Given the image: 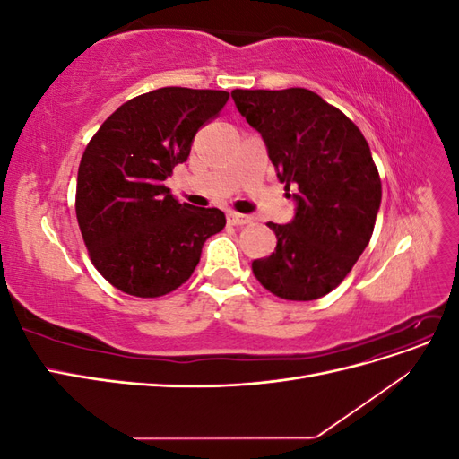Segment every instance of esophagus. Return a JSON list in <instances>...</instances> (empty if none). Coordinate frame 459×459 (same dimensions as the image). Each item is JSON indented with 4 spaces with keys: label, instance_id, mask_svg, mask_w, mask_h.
Returning a JSON list of instances; mask_svg holds the SVG:
<instances>
[{
    "label": "esophagus",
    "instance_id": "1",
    "mask_svg": "<svg viewBox=\"0 0 459 459\" xmlns=\"http://www.w3.org/2000/svg\"><path fill=\"white\" fill-rule=\"evenodd\" d=\"M228 221L231 226H245L251 221V218L245 216V214H238V212H228Z\"/></svg>",
    "mask_w": 459,
    "mask_h": 459
}]
</instances>
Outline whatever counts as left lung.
Here are the masks:
<instances>
[{
	"mask_svg": "<svg viewBox=\"0 0 459 459\" xmlns=\"http://www.w3.org/2000/svg\"><path fill=\"white\" fill-rule=\"evenodd\" d=\"M231 97L266 143L277 179L295 189V218L270 221L275 251L255 260L253 272L277 297L316 300L344 280L371 239L381 179L369 145L310 90H233Z\"/></svg>",
	"mask_w": 459,
	"mask_h": 459,
	"instance_id": "8db88e82",
	"label": "left lung"
}]
</instances>
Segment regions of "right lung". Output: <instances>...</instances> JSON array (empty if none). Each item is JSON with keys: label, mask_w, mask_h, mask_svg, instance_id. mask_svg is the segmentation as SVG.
<instances>
[{"label": "right lung", "mask_w": 459, "mask_h": 459, "mask_svg": "<svg viewBox=\"0 0 459 459\" xmlns=\"http://www.w3.org/2000/svg\"><path fill=\"white\" fill-rule=\"evenodd\" d=\"M228 97L152 90L118 107L88 143L78 169V226L93 266L122 293H170L197 268L204 241L224 230V212L179 203L164 179L187 160L193 137Z\"/></svg>", "instance_id": "1"}]
</instances>
